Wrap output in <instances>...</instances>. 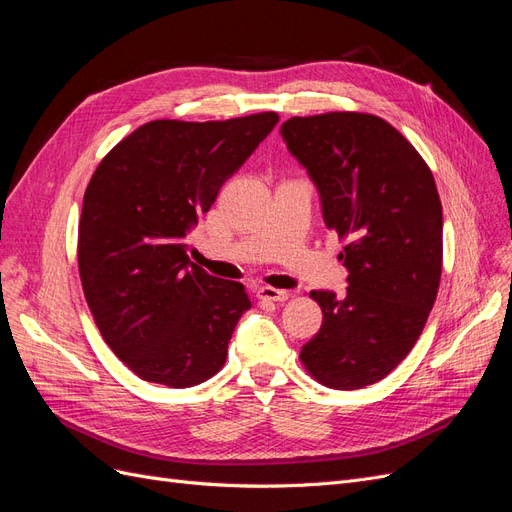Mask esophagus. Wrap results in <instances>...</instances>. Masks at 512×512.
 Listing matches in <instances>:
<instances>
[{"label":"esophagus","instance_id":"esophagus-1","mask_svg":"<svg viewBox=\"0 0 512 512\" xmlns=\"http://www.w3.org/2000/svg\"><path fill=\"white\" fill-rule=\"evenodd\" d=\"M290 297L288 290L282 288H273V286H260L258 288V299H265V301H275V303H282Z\"/></svg>","mask_w":512,"mask_h":512}]
</instances>
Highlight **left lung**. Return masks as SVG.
I'll return each instance as SVG.
<instances>
[{"label":"left lung","instance_id":"obj_1","mask_svg":"<svg viewBox=\"0 0 512 512\" xmlns=\"http://www.w3.org/2000/svg\"><path fill=\"white\" fill-rule=\"evenodd\" d=\"M314 181L322 218L346 239V294L312 290L322 327L301 348L305 369L337 391L363 389L406 359L436 301L442 205L418 151L365 113L292 117L280 130Z\"/></svg>","mask_w":512,"mask_h":512}]
</instances>
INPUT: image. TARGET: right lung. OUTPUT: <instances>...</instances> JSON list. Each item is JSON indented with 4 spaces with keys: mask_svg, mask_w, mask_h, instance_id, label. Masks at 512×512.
Masks as SVG:
<instances>
[{
    "mask_svg": "<svg viewBox=\"0 0 512 512\" xmlns=\"http://www.w3.org/2000/svg\"><path fill=\"white\" fill-rule=\"evenodd\" d=\"M280 121L158 119L117 143L91 177L79 273L104 342L138 378L188 389L222 369L252 307L239 282L188 258L185 237Z\"/></svg>",
    "mask_w": 512,
    "mask_h": 512,
    "instance_id": "add662e5",
    "label": "right lung"
}]
</instances>
